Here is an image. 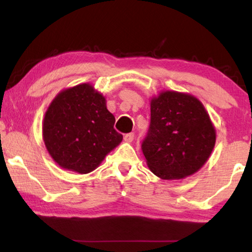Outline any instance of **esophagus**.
Masks as SVG:
<instances>
[{
	"label": "esophagus",
	"instance_id": "esophagus-1",
	"mask_svg": "<svg viewBox=\"0 0 252 252\" xmlns=\"http://www.w3.org/2000/svg\"><path fill=\"white\" fill-rule=\"evenodd\" d=\"M123 139H125V141L127 142V143L132 142V141H133V139H134V134L133 133H127L125 136H123Z\"/></svg>",
	"mask_w": 252,
	"mask_h": 252
}]
</instances>
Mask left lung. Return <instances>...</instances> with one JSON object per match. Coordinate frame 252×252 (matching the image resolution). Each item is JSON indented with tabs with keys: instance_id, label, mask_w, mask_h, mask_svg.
<instances>
[{
	"instance_id": "8db88e82",
	"label": "left lung",
	"mask_w": 252,
	"mask_h": 252,
	"mask_svg": "<svg viewBox=\"0 0 252 252\" xmlns=\"http://www.w3.org/2000/svg\"><path fill=\"white\" fill-rule=\"evenodd\" d=\"M151 123L142 151L162 180H181L201 169L216 144V127L198 97L164 90L150 99Z\"/></svg>"
}]
</instances>
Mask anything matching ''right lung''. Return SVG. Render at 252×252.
Instances as JSON below:
<instances>
[{
	"instance_id": "add662e5",
	"label": "right lung",
	"mask_w": 252,
	"mask_h": 252,
	"mask_svg": "<svg viewBox=\"0 0 252 252\" xmlns=\"http://www.w3.org/2000/svg\"><path fill=\"white\" fill-rule=\"evenodd\" d=\"M105 96L91 83L63 89L51 101L42 122V138L55 163L87 174L121 143Z\"/></svg>"
}]
</instances>
